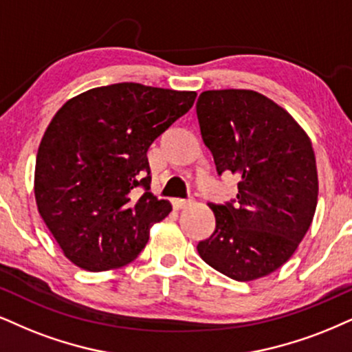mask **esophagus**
<instances>
[{
    "label": "esophagus",
    "mask_w": 352,
    "mask_h": 352,
    "mask_svg": "<svg viewBox=\"0 0 352 352\" xmlns=\"http://www.w3.org/2000/svg\"><path fill=\"white\" fill-rule=\"evenodd\" d=\"M171 204H173V207H175L176 210H181V209H186V207H188L190 202L184 201V199H173Z\"/></svg>",
    "instance_id": "esophagus-1"
}]
</instances>
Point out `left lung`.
Returning a JSON list of instances; mask_svg holds the SVG:
<instances>
[{
  "label": "left lung",
  "instance_id": "1",
  "mask_svg": "<svg viewBox=\"0 0 352 352\" xmlns=\"http://www.w3.org/2000/svg\"><path fill=\"white\" fill-rule=\"evenodd\" d=\"M196 111L217 173L238 177L236 201L209 204L215 232L199 241V256L240 282L271 274L314 220L318 173L310 138L284 107L251 89L204 91Z\"/></svg>",
  "mask_w": 352,
  "mask_h": 352
}]
</instances>
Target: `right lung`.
Segmentation results:
<instances>
[{
  "instance_id": "right-lung-1",
  "label": "right lung",
  "mask_w": 352,
  "mask_h": 352,
  "mask_svg": "<svg viewBox=\"0 0 352 352\" xmlns=\"http://www.w3.org/2000/svg\"><path fill=\"white\" fill-rule=\"evenodd\" d=\"M194 91L117 83L68 99L38 145V214L75 266L91 272L132 263L171 204L150 189V145L196 101ZM138 187L146 192L138 197Z\"/></svg>"
}]
</instances>
